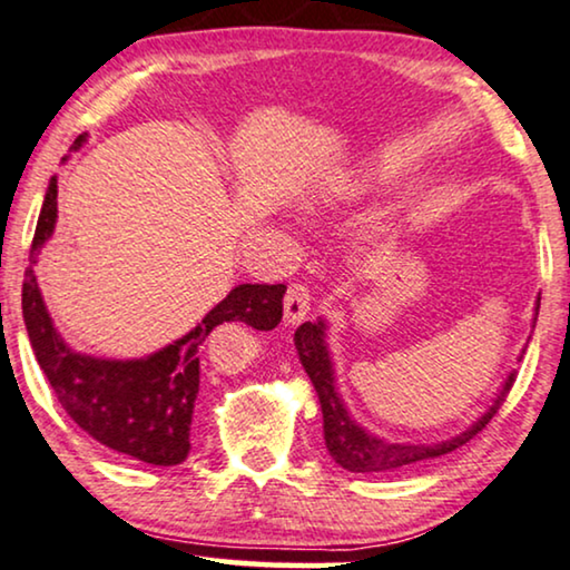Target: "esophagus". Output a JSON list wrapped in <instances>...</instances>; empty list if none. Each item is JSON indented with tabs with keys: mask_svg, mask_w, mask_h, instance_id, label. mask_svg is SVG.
Listing matches in <instances>:
<instances>
[{
	"mask_svg": "<svg viewBox=\"0 0 570 570\" xmlns=\"http://www.w3.org/2000/svg\"><path fill=\"white\" fill-rule=\"evenodd\" d=\"M309 315V289L305 284H292L284 299V317L289 325H297Z\"/></svg>",
	"mask_w": 570,
	"mask_h": 570,
	"instance_id": "esophagus-1",
	"label": "esophagus"
}]
</instances>
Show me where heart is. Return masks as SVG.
I'll return each mask as SVG.
<instances>
[{
	"label": "heart",
	"instance_id": "obj_1",
	"mask_svg": "<svg viewBox=\"0 0 570 570\" xmlns=\"http://www.w3.org/2000/svg\"><path fill=\"white\" fill-rule=\"evenodd\" d=\"M383 179V174H373V177H367L364 181H367V185H375V181H381Z\"/></svg>",
	"mask_w": 570,
	"mask_h": 570
}]
</instances>
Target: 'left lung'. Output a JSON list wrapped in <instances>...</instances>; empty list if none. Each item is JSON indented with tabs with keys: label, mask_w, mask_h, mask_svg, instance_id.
Listing matches in <instances>:
<instances>
[{
	"label": "left lung",
	"mask_w": 570,
	"mask_h": 570,
	"mask_svg": "<svg viewBox=\"0 0 570 570\" xmlns=\"http://www.w3.org/2000/svg\"><path fill=\"white\" fill-rule=\"evenodd\" d=\"M540 309V305H537ZM294 346H297L299 362L309 375V381L315 385L317 399H321L323 409V435H325V449L336 464L346 472L354 474H375V472H396L401 466L416 464L424 459H438L443 453L456 451L459 445H464L472 440L476 432L488 428V422L498 414V409L503 406V401L511 391L515 381V373L508 375L503 391L498 393L495 404L476 420L472 428L461 435L443 440V443L432 445H401V443H385V440L370 435L348 416L344 401L338 396L336 377H333V362L328 354V344H325V323H302L297 333H294Z\"/></svg>",
	"instance_id": "left-lung-1"
}]
</instances>
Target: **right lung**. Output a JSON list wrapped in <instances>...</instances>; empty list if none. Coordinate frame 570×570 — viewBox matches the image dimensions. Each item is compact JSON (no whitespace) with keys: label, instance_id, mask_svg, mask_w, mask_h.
I'll list each match as a JSON object with an SVG mask.
<instances>
[{"label":"right lung","instance_id":"add662e5","mask_svg":"<svg viewBox=\"0 0 570 570\" xmlns=\"http://www.w3.org/2000/svg\"><path fill=\"white\" fill-rule=\"evenodd\" d=\"M82 138L75 140L80 146ZM57 224V177L38 214L22 281V321L30 346L70 420L106 449L154 466H177L189 453V422L200 389V346L222 323L271 331L284 315V284H239L197 325L146 360H96L59 336L33 273L38 249Z\"/></svg>","mask_w":570,"mask_h":570}]
</instances>
